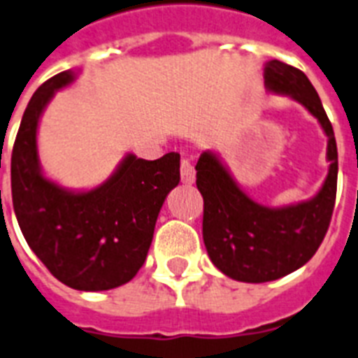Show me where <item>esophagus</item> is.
<instances>
[{"mask_svg": "<svg viewBox=\"0 0 358 358\" xmlns=\"http://www.w3.org/2000/svg\"><path fill=\"white\" fill-rule=\"evenodd\" d=\"M196 179V170L192 166V161L188 157L181 159V181L185 185H192Z\"/></svg>", "mask_w": 358, "mask_h": 358, "instance_id": "34e87169", "label": "esophagus"}]
</instances>
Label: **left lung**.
<instances>
[{
    "label": "left lung",
    "instance_id": "obj_1",
    "mask_svg": "<svg viewBox=\"0 0 358 358\" xmlns=\"http://www.w3.org/2000/svg\"><path fill=\"white\" fill-rule=\"evenodd\" d=\"M265 85L291 94L318 119L327 135L329 173L315 199L285 208H267L245 196L214 153L196 164V185L203 196V241L221 273L247 283L278 280L306 265L324 241L336 199L338 153L333 126L302 71L280 60L265 67Z\"/></svg>",
    "mask_w": 358,
    "mask_h": 358
}]
</instances>
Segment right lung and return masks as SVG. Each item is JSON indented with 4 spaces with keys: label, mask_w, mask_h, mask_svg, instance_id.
<instances>
[{
    "label": "right lung",
    "mask_w": 358,
    "mask_h": 358,
    "mask_svg": "<svg viewBox=\"0 0 358 358\" xmlns=\"http://www.w3.org/2000/svg\"><path fill=\"white\" fill-rule=\"evenodd\" d=\"M71 80V71L58 73L27 106L10 157L13 205L27 243L56 280L78 291H108L143 267L159 210L181 179L179 153L157 161L128 155L108 182L82 194L47 181L38 166V120Z\"/></svg>",
    "instance_id": "right-lung-1"
}]
</instances>
